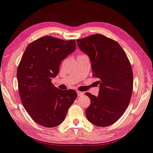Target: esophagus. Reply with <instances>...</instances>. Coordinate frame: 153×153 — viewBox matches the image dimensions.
Returning <instances> with one entry per match:
<instances>
[{"label":"esophagus","mask_w":153,"mask_h":153,"mask_svg":"<svg viewBox=\"0 0 153 153\" xmlns=\"http://www.w3.org/2000/svg\"><path fill=\"white\" fill-rule=\"evenodd\" d=\"M77 95H78L79 97H81V96H82L84 94V92H80V91H77Z\"/></svg>","instance_id":"obj_1"}]
</instances>
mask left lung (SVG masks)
<instances>
[{
  "instance_id": "left-lung-1",
  "label": "left lung",
  "mask_w": 153,
  "mask_h": 153,
  "mask_svg": "<svg viewBox=\"0 0 153 153\" xmlns=\"http://www.w3.org/2000/svg\"><path fill=\"white\" fill-rule=\"evenodd\" d=\"M76 41L79 49L89 57L92 76L99 79L100 84L98 96L85 93L91 99L86 117L92 124L106 127L116 123L129 104L133 87L131 65L114 40L93 34Z\"/></svg>"
}]
</instances>
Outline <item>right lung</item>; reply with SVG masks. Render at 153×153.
<instances>
[{"label":"right lung","mask_w":153,"mask_h":153,"mask_svg":"<svg viewBox=\"0 0 153 153\" xmlns=\"http://www.w3.org/2000/svg\"><path fill=\"white\" fill-rule=\"evenodd\" d=\"M76 48L69 41L44 36L30 43L17 68L19 95L24 108L36 123L46 128L61 124L77 94L61 90L51 82L64 59Z\"/></svg>","instance_id":"add662e5"}]
</instances>
